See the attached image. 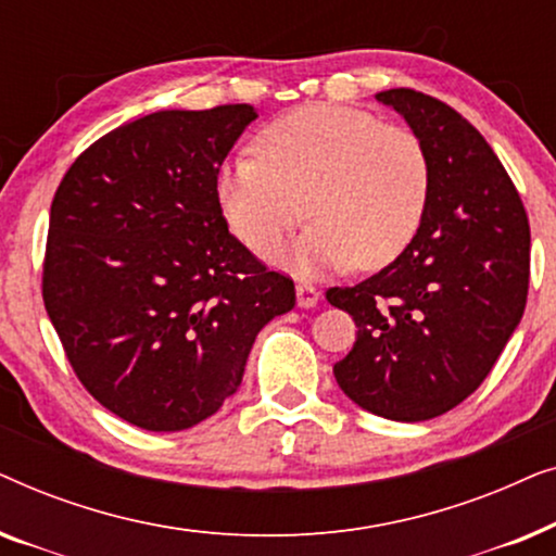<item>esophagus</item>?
<instances>
[{"mask_svg":"<svg viewBox=\"0 0 556 556\" xmlns=\"http://www.w3.org/2000/svg\"><path fill=\"white\" fill-rule=\"evenodd\" d=\"M295 301H299L301 308H314L316 303L321 301V293H318V288L311 283H299L295 286Z\"/></svg>","mask_w":556,"mask_h":556,"instance_id":"esophagus-1","label":"esophagus"}]
</instances>
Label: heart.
Instances as JSON below:
<instances>
[{
    "label": "heart",
    "instance_id": "b5f03b06",
    "mask_svg": "<svg viewBox=\"0 0 556 556\" xmlns=\"http://www.w3.org/2000/svg\"><path fill=\"white\" fill-rule=\"evenodd\" d=\"M255 151L257 159H227L215 179L225 223L248 248H267L306 211L315 225L291 249L265 250L301 276L354 263L382 268L413 242L428 207L430 162L409 128L311 103L265 126Z\"/></svg>",
    "mask_w": 556,
    "mask_h": 556
}]
</instances>
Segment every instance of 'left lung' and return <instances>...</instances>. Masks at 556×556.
Returning a JSON list of instances; mask_svg holds the SVG:
<instances>
[{"instance_id": "1", "label": "left lung", "mask_w": 556, "mask_h": 556, "mask_svg": "<svg viewBox=\"0 0 556 556\" xmlns=\"http://www.w3.org/2000/svg\"><path fill=\"white\" fill-rule=\"evenodd\" d=\"M377 101L428 151V207L397 261L326 293L359 329L333 377L367 413L420 422L473 394L519 326L529 219L504 164L458 111L413 88Z\"/></svg>"}]
</instances>
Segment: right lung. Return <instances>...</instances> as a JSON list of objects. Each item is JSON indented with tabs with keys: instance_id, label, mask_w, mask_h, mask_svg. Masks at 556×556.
Here are the masks:
<instances>
[{
	"instance_id": "obj_1",
	"label": "right lung",
	"mask_w": 556,
	"mask_h": 556,
	"mask_svg": "<svg viewBox=\"0 0 556 556\" xmlns=\"http://www.w3.org/2000/svg\"><path fill=\"white\" fill-rule=\"evenodd\" d=\"M255 118L248 103L147 113L83 151L52 200L45 308L83 387L136 428L215 415L263 326L295 306L215 194Z\"/></svg>"
}]
</instances>
